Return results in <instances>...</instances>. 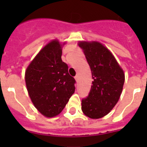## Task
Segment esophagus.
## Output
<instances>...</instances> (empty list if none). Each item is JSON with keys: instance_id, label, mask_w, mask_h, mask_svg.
<instances>
[{"instance_id": "obj_1", "label": "esophagus", "mask_w": 147, "mask_h": 147, "mask_svg": "<svg viewBox=\"0 0 147 147\" xmlns=\"http://www.w3.org/2000/svg\"><path fill=\"white\" fill-rule=\"evenodd\" d=\"M74 78H75V80H76V81L78 82V80H79V76H78V75H76Z\"/></svg>"}]
</instances>
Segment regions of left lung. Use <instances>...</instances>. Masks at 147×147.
<instances>
[{
    "instance_id": "8db88e82",
    "label": "left lung",
    "mask_w": 147,
    "mask_h": 147,
    "mask_svg": "<svg viewBox=\"0 0 147 147\" xmlns=\"http://www.w3.org/2000/svg\"><path fill=\"white\" fill-rule=\"evenodd\" d=\"M92 73L91 89L82 100V110L90 119H100L110 112L119 101L124 74L111 52L98 42H80Z\"/></svg>"
}]
</instances>
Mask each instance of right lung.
Wrapping results in <instances>:
<instances>
[{
	"label": "right lung",
	"instance_id": "right-lung-1",
	"mask_svg": "<svg viewBox=\"0 0 147 147\" xmlns=\"http://www.w3.org/2000/svg\"><path fill=\"white\" fill-rule=\"evenodd\" d=\"M61 56V45L53 40L40 51L26 71L30 98L46 117L60 113L75 91L76 80L68 74V66Z\"/></svg>",
	"mask_w": 147,
	"mask_h": 147
}]
</instances>
